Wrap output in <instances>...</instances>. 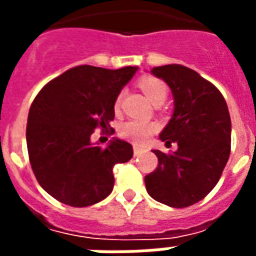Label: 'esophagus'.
Here are the masks:
<instances>
[{
    "label": "esophagus",
    "mask_w": 256,
    "mask_h": 256,
    "mask_svg": "<svg viewBox=\"0 0 256 256\" xmlns=\"http://www.w3.org/2000/svg\"><path fill=\"white\" fill-rule=\"evenodd\" d=\"M133 152H134V156H138V155H141L142 152H145V150H142V148H140V146H137V145H134Z\"/></svg>",
    "instance_id": "esophagus-1"
}]
</instances>
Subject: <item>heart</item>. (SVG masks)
<instances>
[{
	"instance_id": "obj_1",
	"label": "heart",
	"mask_w": 256,
	"mask_h": 256,
	"mask_svg": "<svg viewBox=\"0 0 256 256\" xmlns=\"http://www.w3.org/2000/svg\"><path fill=\"white\" fill-rule=\"evenodd\" d=\"M138 86L141 90L144 92V94L150 98V101L154 104L159 100H166L167 93V84L160 80V79L155 78V76H144L140 79ZM120 98L122 96L119 94L115 100V110H119L120 106ZM156 126L154 122H146V120H128L124 122L119 128V134L123 138L132 141L134 144H144L146 140L150 138L152 134L155 133Z\"/></svg>"
}]
</instances>
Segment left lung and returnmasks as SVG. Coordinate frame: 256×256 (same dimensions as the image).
Here are the masks:
<instances>
[{
	"instance_id": "8db88e82",
	"label": "left lung",
	"mask_w": 256,
	"mask_h": 256,
	"mask_svg": "<svg viewBox=\"0 0 256 256\" xmlns=\"http://www.w3.org/2000/svg\"><path fill=\"white\" fill-rule=\"evenodd\" d=\"M150 74L172 89L174 111L159 138L177 142L178 150L170 155L154 150L159 164L145 177V186L156 202L182 208L220 181L230 155V115L220 90L190 68L167 64Z\"/></svg>"
}]
</instances>
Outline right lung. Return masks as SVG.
<instances>
[{
    "instance_id": "1",
    "label": "right lung",
    "mask_w": 256,
    "mask_h": 256,
    "mask_svg": "<svg viewBox=\"0 0 256 256\" xmlns=\"http://www.w3.org/2000/svg\"><path fill=\"white\" fill-rule=\"evenodd\" d=\"M137 70L70 68L32 101L26 130L28 158L36 181L52 198L88 207L112 192V168L133 158V146L112 138L101 148L90 137L114 120L115 100Z\"/></svg>"
}]
</instances>
